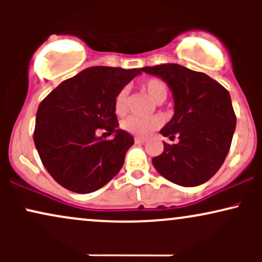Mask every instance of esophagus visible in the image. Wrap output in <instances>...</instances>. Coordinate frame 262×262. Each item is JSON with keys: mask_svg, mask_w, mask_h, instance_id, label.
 I'll use <instances>...</instances> for the list:
<instances>
[{"mask_svg": "<svg viewBox=\"0 0 262 262\" xmlns=\"http://www.w3.org/2000/svg\"><path fill=\"white\" fill-rule=\"evenodd\" d=\"M135 143L144 144V143H146V139H144V138H135Z\"/></svg>", "mask_w": 262, "mask_h": 262, "instance_id": "1", "label": "esophagus"}]
</instances>
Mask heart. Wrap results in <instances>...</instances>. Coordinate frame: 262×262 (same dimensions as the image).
<instances>
[{
	"label": "heart",
	"mask_w": 262,
	"mask_h": 262,
	"mask_svg": "<svg viewBox=\"0 0 262 262\" xmlns=\"http://www.w3.org/2000/svg\"><path fill=\"white\" fill-rule=\"evenodd\" d=\"M143 90L150 96L152 101L156 103H161L165 101L167 96V89L166 85L160 79H148L143 82ZM114 112L118 116H123L127 112L128 108V91L123 89L116 95L114 97ZM121 127L123 130L127 133L135 135V137L146 138L149 137L152 132H155L159 127V121L155 118L149 119H141L137 118V117H128V118L123 119L121 123Z\"/></svg>",
	"instance_id": "1"
}]
</instances>
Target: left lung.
Returning <instances> with one entry per match:
<instances>
[{
	"label": "left lung",
	"instance_id": "8db88e82",
	"mask_svg": "<svg viewBox=\"0 0 262 262\" xmlns=\"http://www.w3.org/2000/svg\"><path fill=\"white\" fill-rule=\"evenodd\" d=\"M167 83L172 91L175 113L161 129L164 137L179 143H164V151L152 165L165 179L194 187L208 181L221 169L229 152L236 127L230 95L208 75L177 64L141 69Z\"/></svg>",
	"mask_w": 262,
	"mask_h": 262
}]
</instances>
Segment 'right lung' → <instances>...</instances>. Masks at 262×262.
<instances>
[{
    "instance_id": "obj_1",
    "label": "right lung",
    "mask_w": 262,
    "mask_h": 262,
    "mask_svg": "<svg viewBox=\"0 0 262 262\" xmlns=\"http://www.w3.org/2000/svg\"><path fill=\"white\" fill-rule=\"evenodd\" d=\"M139 74L141 69L92 66L62 81L40 102L33 134L35 148L62 187L90 193L122 169L134 138L118 129L114 97ZM100 128L115 138L97 137Z\"/></svg>"
}]
</instances>
